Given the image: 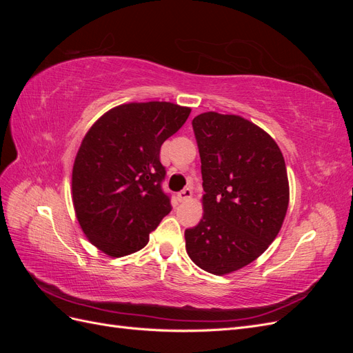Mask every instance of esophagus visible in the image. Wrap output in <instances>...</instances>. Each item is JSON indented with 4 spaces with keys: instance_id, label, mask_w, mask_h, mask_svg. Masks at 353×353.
<instances>
[{
    "instance_id": "obj_1",
    "label": "esophagus",
    "mask_w": 353,
    "mask_h": 353,
    "mask_svg": "<svg viewBox=\"0 0 353 353\" xmlns=\"http://www.w3.org/2000/svg\"><path fill=\"white\" fill-rule=\"evenodd\" d=\"M191 197H193V191H191L190 188H184L183 191H179L178 193V196H176V199H178V201H187V200H190Z\"/></svg>"
}]
</instances>
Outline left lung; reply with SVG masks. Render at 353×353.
Returning <instances> with one entry per match:
<instances>
[{"label":"left lung","mask_w":353,"mask_h":353,"mask_svg":"<svg viewBox=\"0 0 353 353\" xmlns=\"http://www.w3.org/2000/svg\"><path fill=\"white\" fill-rule=\"evenodd\" d=\"M205 194L203 219L185 230V249L215 275L241 270L270 248L285 218L290 190L280 147L237 114L193 119Z\"/></svg>","instance_id":"obj_1"}]
</instances>
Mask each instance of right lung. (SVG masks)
I'll return each instance as SVG.
<instances>
[{"instance_id":"1","label":"right lung","mask_w":353,"mask_h":353,"mask_svg":"<svg viewBox=\"0 0 353 353\" xmlns=\"http://www.w3.org/2000/svg\"><path fill=\"white\" fill-rule=\"evenodd\" d=\"M191 109L168 101L128 103L90 128L74 157L72 200L79 225L112 258L141 250L170 212L160 147Z\"/></svg>"}]
</instances>
